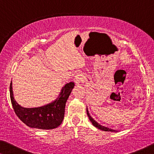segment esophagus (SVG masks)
<instances>
[{
    "label": "esophagus",
    "instance_id": "1",
    "mask_svg": "<svg viewBox=\"0 0 154 154\" xmlns=\"http://www.w3.org/2000/svg\"><path fill=\"white\" fill-rule=\"evenodd\" d=\"M74 82L76 85H80L81 83H83V76H82V75L81 74V73H77L76 75L75 76Z\"/></svg>",
    "mask_w": 154,
    "mask_h": 154
}]
</instances>
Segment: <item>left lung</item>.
I'll list each match as a JSON object with an SVG mask.
<instances>
[{"label":"left lung","mask_w":154,"mask_h":154,"mask_svg":"<svg viewBox=\"0 0 154 154\" xmlns=\"http://www.w3.org/2000/svg\"><path fill=\"white\" fill-rule=\"evenodd\" d=\"M86 111H87V114H88V116L89 118L90 122H91L92 125H93L94 127L97 128L98 129H100L101 130H103V131H106V132H118L117 130H113V129H111V128H107V127H105V126H103V125H101L100 124H99L96 121H94V120L92 119V117L90 115L89 113V111H88V107L86 108Z\"/></svg>","instance_id":"8db88e82"}]
</instances>
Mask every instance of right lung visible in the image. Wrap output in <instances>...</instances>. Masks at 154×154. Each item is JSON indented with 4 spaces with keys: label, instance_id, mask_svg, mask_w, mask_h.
Returning a JSON list of instances; mask_svg holds the SVG:
<instances>
[{
    "label": "right lung",
    "instance_id": "obj_1",
    "mask_svg": "<svg viewBox=\"0 0 154 154\" xmlns=\"http://www.w3.org/2000/svg\"><path fill=\"white\" fill-rule=\"evenodd\" d=\"M74 85L73 82L66 83L61 90L58 97L50 104L35 108H25L14 100L11 82L10 100L16 115L27 126L36 129L51 130L57 128L62 123L66 102Z\"/></svg>",
    "mask_w": 154,
    "mask_h": 154
}]
</instances>
